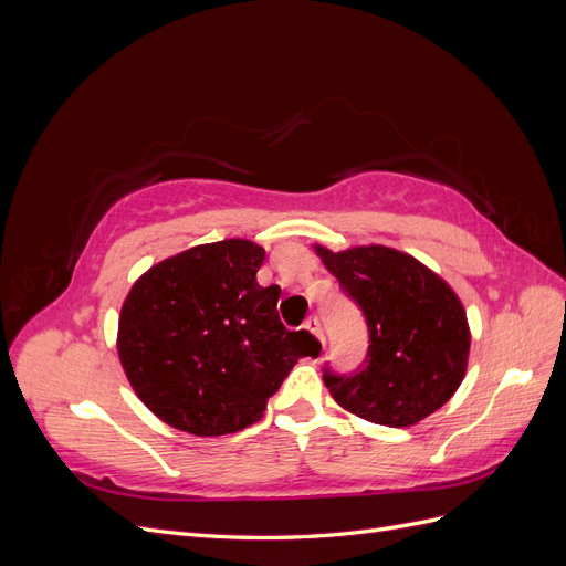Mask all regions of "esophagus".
Listing matches in <instances>:
<instances>
[{"label": "esophagus", "instance_id": "1", "mask_svg": "<svg viewBox=\"0 0 566 566\" xmlns=\"http://www.w3.org/2000/svg\"><path fill=\"white\" fill-rule=\"evenodd\" d=\"M304 331H310L316 339H321L323 342V335H321V323H318V318L316 316H310L304 321Z\"/></svg>", "mask_w": 566, "mask_h": 566}]
</instances>
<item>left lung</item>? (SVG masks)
Returning a JSON list of instances; mask_svg holds the SVG:
<instances>
[{
	"label": "left lung",
	"mask_w": 566,
	"mask_h": 566,
	"mask_svg": "<svg viewBox=\"0 0 566 566\" xmlns=\"http://www.w3.org/2000/svg\"><path fill=\"white\" fill-rule=\"evenodd\" d=\"M316 252L368 325L364 364L347 375L325 368L333 399L387 427L432 416L468 368L470 328L458 295L416 256L385 245Z\"/></svg>",
	"instance_id": "8db88e82"
}]
</instances>
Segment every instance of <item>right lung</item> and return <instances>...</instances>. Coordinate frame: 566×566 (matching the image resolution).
I'll list each match as a JSON object with an SVG mask.
<instances>
[{
	"label": "right lung",
	"instance_id": "add662e5",
	"mask_svg": "<svg viewBox=\"0 0 566 566\" xmlns=\"http://www.w3.org/2000/svg\"><path fill=\"white\" fill-rule=\"evenodd\" d=\"M264 250L243 238L198 245L150 266L123 304L117 354L163 422L196 437L245 430L304 354L306 331L279 318L262 287Z\"/></svg>",
	"mask_w": 566,
	"mask_h": 566
}]
</instances>
